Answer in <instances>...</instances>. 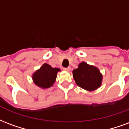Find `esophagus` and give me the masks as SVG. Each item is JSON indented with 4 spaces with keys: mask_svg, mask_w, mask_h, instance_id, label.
<instances>
[{
    "mask_svg": "<svg viewBox=\"0 0 129 129\" xmlns=\"http://www.w3.org/2000/svg\"><path fill=\"white\" fill-rule=\"evenodd\" d=\"M63 70H65V71H70V67L63 68Z\"/></svg>",
    "mask_w": 129,
    "mask_h": 129,
    "instance_id": "esophagus-1",
    "label": "esophagus"
}]
</instances>
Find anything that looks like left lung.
<instances>
[{
	"label": "left lung",
	"instance_id": "8db88e82",
	"mask_svg": "<svg viewBox=\"0 0 129 129\" xmlns=\"http://www.w3.org/2000/svg\"><path fill=\"white\" fill-rule=\"evenodd\" d=\"M72 73L77 85L84 89L93 91L101 86L103 77L97 68L82 62Z\"/></svg>",
	"mask_w": 129,
	"mask_h": 129
}]
</instances>
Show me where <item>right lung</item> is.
Segmentation results:
<instances>
[{"mask_svg": "<svg viewBox=\"0 0 129 129\" xmlns=\"http://www.w3.org/2000/svg\"><path fill=\"white\" fill-rule=\"evenodd\" d=\"M59 68H53L47 63H44L33 75L35 84L42 88H48L55 83Z\"/></svg>", "mask_w": 129, "mask_h": 129, "instance_id": "obj_1", "label": "right lung"}]
</instances>
